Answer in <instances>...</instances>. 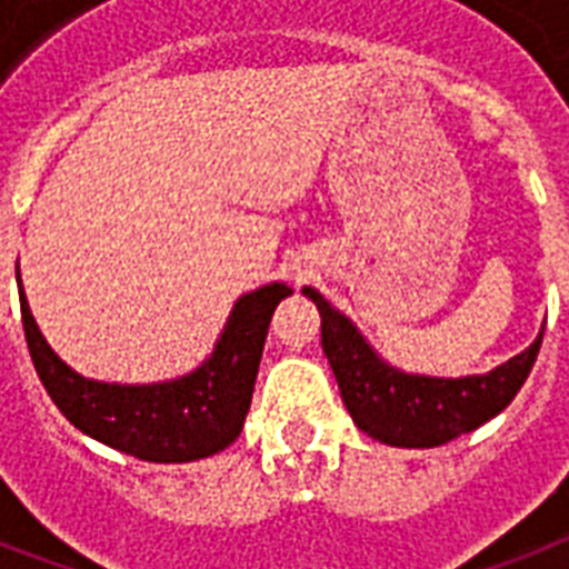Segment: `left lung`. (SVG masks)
Listing matches in <instances>:
<instances>
[{"label": "left lung", "mask_w": 569, "mask_h": 569, "mask_svg": "<svg viewBox=\"0 0 569 569\" xmlns=\"http://www.w3.org/2000/svg\"><path fill=\"white\" fill-rule=\"evenodd\" d=\"M320 311L323 353L332 365L347 412L356 427L395 448H436L472 433L517 398L535 368L543 332L519 356L490 373L475 377H421L382 362L359 329L315 288L302 290Z\"/></svg>", "instance_id": "8db88e82"}]
</instances>
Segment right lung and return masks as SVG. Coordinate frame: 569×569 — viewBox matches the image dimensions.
Instances as JSON below:
<instances>
[{"instance_id":"add662e5","label":"right lung","mask_w":569,"mask_h":569,"mask_svg":"<svg viewBox=\"0 0 569 569\" xmlns=\"http://www.w3.org/2000/svg\"><path fill=\"white\" fill-rule=\"evenodd\" d=\"M290 293L284 281H272L240 297L213 356L180 380L151 386L97 382L70 371L34 323L23 284L20 315L34 371L70 425L148 463H189L228 448L243 430L272 311Z\"/></svg>"}]
</instances>
